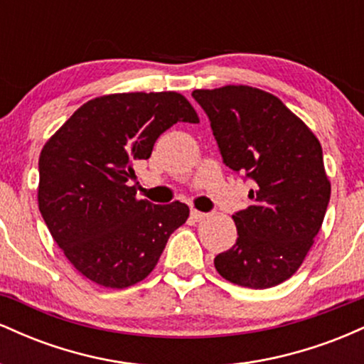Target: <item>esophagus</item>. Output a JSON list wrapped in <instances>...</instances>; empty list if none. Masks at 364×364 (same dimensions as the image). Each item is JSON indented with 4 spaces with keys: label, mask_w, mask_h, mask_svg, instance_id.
I'll return each instance as SVG.
<instances>
[{
    "label": "esophagus",
    "mask_w": 364,
    "mask_h": 364,
    "mask_svg": "<svg viewBox=\"0 0 364 364\" xmlns=\"http://www.w3.org/2000/svg\"><path fill=\"white\" fill-rule=\"evenodd\" d=\"M190 217L193 220H203L207 217V214H203V212H200V210H195V208H193V210L190 212Z\"/></svg>",
    "instance_id": "esophagus-1"
}]
</instances>
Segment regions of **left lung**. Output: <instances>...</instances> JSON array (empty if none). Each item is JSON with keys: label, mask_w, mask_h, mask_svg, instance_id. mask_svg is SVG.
Listing matches in <instances>:
<instances>
[{"label": "left lung", "mask_w": 364, "mask_h": 364, "mask_svg": "<svg viewBox=\"0 0 364 364\" xmlns=\"http://www.w3.org/2000/svg\"><path fill=\"white\" fill-rule=\"evenodd\" d=\"M225 166L253 181L232 215L237 240L214 265L225 281L267 289L291 277L313 246L330 200L318 139L269 92L248 85L193 90Z\"/></svg>", "instance_id": "left-lung-1"}]
</instances>
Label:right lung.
Masks as SVG:
<instances>
[{
  "instance_id": "right-lung-1",
  "label": "right lung",
  "mask_w": 364,
  "mask_h": 364,
  "mask_svg": "<svg viewBox=\"0 0 364 364\" xmlns=\"http://www.w3.org/2000/svg\"><path fill=\"white\" fill-rule=\"evenodd\" d=\"M178 121L198 123L178 92L95 97L46 141L39 157V210L53 240L83 277L112 289L144 281L186 223L181 202L136 198L135 164Z\"/></svg>"
}]
</instances>
